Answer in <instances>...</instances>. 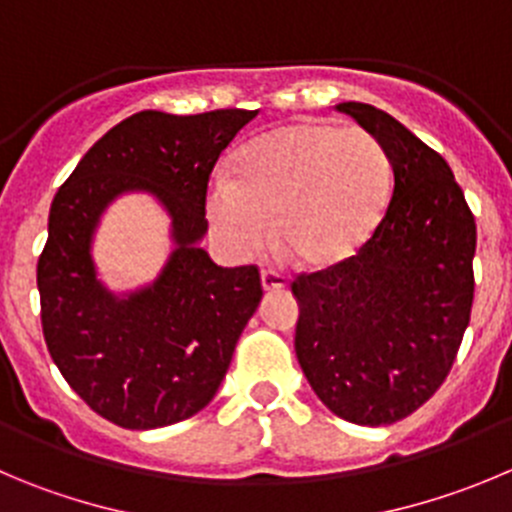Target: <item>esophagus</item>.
<instances>
[{
  "instance_id": "obj_1",
  "label": "esophagus",
  "mask_w": 512,
  "mask_h": 512,
  "mask_svg": "<svg viewBox=\"0 0 512 512\" xmlns=\"http://www.w3.org/2000/svg\"><path fill=\"white\" fill-rule=\"evenodd\" d=\"M288 285L283 272L278 270H262V288L265 290H283Z\"/></svg>"
}]
</instances>
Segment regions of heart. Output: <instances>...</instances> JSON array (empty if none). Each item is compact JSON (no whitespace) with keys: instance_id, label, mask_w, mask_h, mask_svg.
Segmentation results:
<instances>
[{"instance_id":"obj_1","label":"heart","mask_w":512,"mask_h":512,"mask_svg":"<svg viewBox=\"0 0 512 512\" xmlns=\"http://www.w3.org/2000/svg\"><path fill=\"white\" fill-rule=\"evenodd\" d=\"M391 199V161L361 128L298 121L252 138L207 191V219L237 255L272 240L310 270L341 265L374 237Z\"/></svg>"}]
</instances>
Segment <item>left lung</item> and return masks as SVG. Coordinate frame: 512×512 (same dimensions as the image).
Listing matches in <instances>:
<instances>
[{
  "instance_id": "1",
  "label": "left lung",
  "mask_w": 512,
  "mask_h": 512,
  "mask_svg": "<svg viewBox=\"0 0 512 512\" xmlns=\"http://www.w3.org/2000/svg\"><path fill=\"white\" fill-rule=\"evenodd\" d=\"M394 171L384 219L358 255L300 272L295 353L318 399L366 427L417 412L460 351L475 298L477 227L447 161L369 103H338Z\"/></svg>"
}]
</instances>
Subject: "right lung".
Listing matches in <instances>:
<instances>
[{
	"instance_id": "1",
	"label": "right lung",
	"mask_w": 512,
	"mask_h": 512,
	"mask_svg": "<svg viewBox=\"0 0 512 512\" xmlns=\"http://www.w3.org/2000/svg\"><path fill=\"white\" fill-rule=\"evenodd\" d=\"M255 116L136 113L90 148L52 199L37 262L47 351L75 394L118 427L156 429L202 412L260 305L257 265L219 267L199 247L214 164ZM123 190L165 204L177 247L154 286L118 299L94 278L89 242Z\"/></svg>"
}]
</instances>
